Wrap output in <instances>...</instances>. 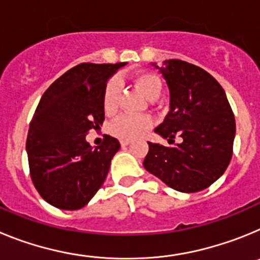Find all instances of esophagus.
I'll return each instance as SVG.
<instances>
[{
  "label": "esophagus",
  "instance_id": "obj_1",
  "mask_svg": "<svg viewBox=\"0 0 260 260\" xmlns=\"http://www.w3.org/2000/svg\"><path fill=\"white\" fill-rule=\"evenodd\" d=\"M128 144H130V141H121V146L122 147L128 146Z\"/></svg>",
  "mask_w": 260,
  "mask_h": 260
}]
</instances>
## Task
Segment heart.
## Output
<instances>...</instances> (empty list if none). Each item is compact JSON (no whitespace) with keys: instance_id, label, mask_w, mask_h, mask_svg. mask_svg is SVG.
Instances as JSON below:
<instances>
[{"instance_id":"b5f03b06","label":"heart","mask_w":260,"mask_h":260,"mask_svg":"<svg viewBox=\"0 0 260 260\" xmlns=\"http://www.w3.org/2000/svg\"><path fill=\"white\" fill-rule=\"evenodd\" d=\"M134 83L148 100H156L162 89L161 79L151 71H139L134 75ZM118 80L112 79L107 83L103 93V108L105 113L113 114L118 107ZM152 126V119L148 116H130L121 114L109 126V132L123 141H134L142 137Z\"/></svg>"}]
</instances>
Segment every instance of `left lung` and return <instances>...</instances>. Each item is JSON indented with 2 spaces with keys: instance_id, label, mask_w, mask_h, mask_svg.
Listing matches in <instances>:
<instances>
[{
  "instance_id": "obj_1",
  "label": "left lung",
  "mask_w": 260,
  "mask_h": 260,
  "mask_svg": "<svg viewBox=\"0 0 260 260\" xmlns=\"http://www.w3.org/2000/svg\"><path fill=\"white\" fill-rule=\"evenodd\" d=\"M157 69L169 87L171 110L155 132L171 144L178 135L182 143L165 147L148 142L143 165L177 191H201L231 162L236 134L231 104L219 82L199 66L167 59Z\"/></svg>"
}]
</instances>
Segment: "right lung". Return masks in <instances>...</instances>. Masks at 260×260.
I'll use <instances>...</instances> for the list:
<instances>
[{
	"instance_id": "1",
	"label": "right lung",
	"mask_w": 260,
	"mask_h": 260,
	"mask_svg": "<svg viewBox=\"0 0 260 260\" xmlns=\"http://www.w3.org/2000/svg\"><path fill=\"white\" fill-rule=\"evenodd\" d=\"M125 65L79 63L54 80L39 102L26 142L29 174L41 198L59 210H79L92 199L121 147L104 135L92 148L86 135L104 121V88Z\"/></svg>"
}]
</instances>
